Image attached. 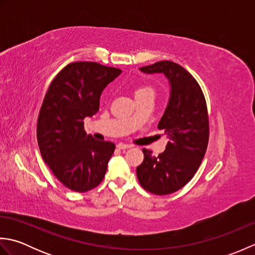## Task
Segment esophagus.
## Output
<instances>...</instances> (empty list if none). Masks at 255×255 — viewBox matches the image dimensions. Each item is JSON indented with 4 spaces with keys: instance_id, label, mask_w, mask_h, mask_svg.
I'll use <instances>...</instances> for the list:
<instances>
[{
    "instance_id": "esophagus-1",
    "label": "esophagus",
    "mask_w": 255,
    "mask_h": 255,
    "mask_svg": "<svg viewBox=\"0 0 255 255\" xmlns=\"http://www.w3.org/2000/svg\"><path fill=\"white\" fill-rule=\"evenodd\" d=\"M131 147H132L131 144H127V143H123V142H121V143H118V144H117V148H118V149H121V150L128 149V148H131Z\"/></svg>"
}]
</instances>
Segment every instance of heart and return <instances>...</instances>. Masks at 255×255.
Segmentation results:
<instances>
[{"label":"heart","mask_w":255,"mask_h":255,"mask_svg":"<svg viewBox=\"0 0 255 255\" xmlns=\"http://www.w3.org/2000/svg\"><path fill=\"white\" fill-rule=\"evenodd\" d=\"M144 94H153V89L148 85H141V86H139V88H137L136 91H134V96L136 97H138L140 95H144Z\"/></svg>","instance_id":"heart-1"}]
</instances>
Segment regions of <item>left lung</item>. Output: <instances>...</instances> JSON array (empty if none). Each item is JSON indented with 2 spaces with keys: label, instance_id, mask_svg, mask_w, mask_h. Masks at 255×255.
<instances>
[{
  "label": "left lung",
  "instance_id": "1",
  "mask_svg": "<svg viewBox=\"0 0 255 255\" xmlns=\"http://www.w3.org/2000/svg\"><path fill=\"white\" fill-rule=\"evenodd\" d=\"M144 73H164L171 96L158 128L169 138L165 151L153 155L142 149L137 166L141 186L155 195L174 193L192 180L202 163L209 140L207 104L198 82L187 70L172 61H159L140 68Z\"/></svg>",
  "mask_w": 255,
  "mask_h": 255
}]
</instances>
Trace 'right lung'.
Returning a JSON list of instances; mask_svg holds the SVG:
<instances>
[{
  "mask_svg": "<svg viewBox=\"0 0 255 255\" xmlns=\"http://www.w3.org/2000/svg\"><path fill=\"white\" fill-rule=\"evenodd\" d=\"M121 69L97 62L69 63L52 80L37 121V141L42 159L59 181L84 193L99 186L115 150L84 130V118L100 110V97Z\"/></svg>",
  "mask_w": 255,
  "mask_h": 255,
  "instance_id": "right-lung-1",
  "label": "right lung"
}]
</instances>
